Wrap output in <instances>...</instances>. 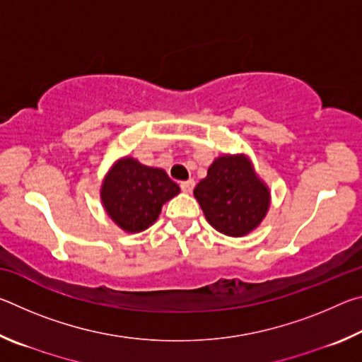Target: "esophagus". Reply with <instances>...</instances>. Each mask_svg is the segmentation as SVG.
<instances>
[{
  "label": "esophagus",
  "mask_w": 362,
  "mask_h": 362,
  "mask_svg": "<svg viewBox=\"0 0 362 362\" xmlns=\"http://www.w3.org/2000/svg\"><path fill=\"white\" fill-rule=\"evenodd\" d=\"M193 187H194V180H185V182H180V188L183 193H192L193 192Z\"/></svg>",
  "instance_id": "obj_1"
}]
</instances>
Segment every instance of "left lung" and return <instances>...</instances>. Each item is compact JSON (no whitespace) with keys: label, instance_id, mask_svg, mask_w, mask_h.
<instances>
[{"label":"left lung","instance_id":"left-lung-1","mask_svg":"<svg viewBox=\"0 0 362 362\" xmlns=\"http://www.w3.org/2000/svg\"><path fill=\"white\" fill-rule=\"evenodd\" d=\"M193 194L207 222L233 238L255 230L269 207V189L246 155L218 156Z\"/></svg>","mask_w":362,"mask_h":362}]
</instances>
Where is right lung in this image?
Listing matches in <instances>:
<instances>
[{
	"label": "right lung",
	"mask_w": 362,
	"mask_h": 362,
	"mask_svg": "<svg viewBox=\"0 0 362 362\" xmlns=\"http://www.w3.org/2000/svg\"><path fill=\"white\" fill-rule=\"evenodd\" d=\"M180 188L166 170L148 168L134 158L113 164L103 179L100 198L110 218L127 233H139L156 222L161 207Z\"/></svg>",
	"instance_id": "add662e5"
}]
</instances>
